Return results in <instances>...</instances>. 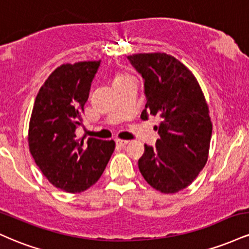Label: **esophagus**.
Listing matches in <instances>:
<instances>
[{
  "label": "esophagus",
  "instance_id": "obj_1",
  "mask_svg": "<svg viewBox=\"0 0 249 249\" xmlns=\"http://www.w3.org/2000/svg\"><path fill=\"white\" fill-rule=\"evenodd\" d=\"M116 144L118 145V146H125V145L128 144V141H123V139H117Z\"/></svg>",
  "mask_w": 249,
  "mask_h": 249
}]
</instances>
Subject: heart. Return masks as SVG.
<instances>
[{"label": "heart", "mask_w": 249, "mask_h": 249, "mask_svg": "<svg viewBox=\"0 0 249 249\" xmlns=\"http://www.w3.org/2000/svg\"><path fill=\"white\" fill-rule=\"evenodd\" d=\"M125 77H127V76H125V75H118L116 77V81H119V79H123V78H125ZM115 81V82H116Z\"/></svg>", "instance_id": "1"}]
</instances>
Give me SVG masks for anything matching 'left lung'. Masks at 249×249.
Wrapping results in <instances>:
<instances>
[{
	"instance_id": "8db88e82",
	"label": "left lung",
	"mask_w": 249,
	"mask_h": 249,
	"mask_svg": "<svg viewBox=\"0 0 249 249\" xmlns=\"http://www.w3.org/2000/svg\"><path fill=\"white\" fill-rule=\"evenodd\" d=\"M144 79L146 104L141 118H159L160 138L145 145L138 167L148 184L161 193H177L192 184L206 164L212 137L208 107L190 70L164 53L127 56Z\"/></svg>"
}]
</instances>
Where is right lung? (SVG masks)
<instances>
[{
    "label": "right lung",
    "mask_w": 249,
    "mask_h": 249,
    "mask_svg": "<svg viewBox=\"0 0 249 249\" xmlns=\"http://www.w3.org/2000/svg\"><path fill=\"white\" fill-rule=\"evenodd\" d=\"M101 61L63 64L37 93L29 124V148L53 186L69 193L88 190L101 178L115 142L76 138L91 83Z\"/></svg>",
    "instance_id": "right-lung-1"
}]
</instances>
